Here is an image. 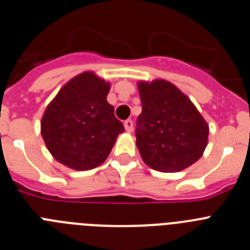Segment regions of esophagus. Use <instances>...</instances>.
<instances>
[{"label":"esophagus","instance_id":"1","mask_svg":"<svg viewBox=\"0 0 250 250\" xmlns=\"http://www.w3.org/2000/svg\"><path fill=\"white\" fill-rule=\"evenodd\" d=\"M124 126H125V130H126L127 132H131L132 127H134V123H132V120L127 119V120L124 121Z\"/></svg>","mask_w":250,"mask_h":250}]
</instances>
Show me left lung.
Masks as SVG:
<instances>
[{
	"label": "left lung",
	"mask_w": 250,
	"mask_h": 250,
	"mask_svg": "<svg viewBox=\"0 0 250 250\" xmlns=\"http://www.w3.org/2000/svg\"><path fill=\"white\" fill-rule=\"evenodd\" d=\"M139 94L143 111L135 136L145 164L161 173H175L199 160L209 126L194 104L165 80L139 83Z\"/></svg>",
	"instance_id": "left-lung-1"
}]
</instances>
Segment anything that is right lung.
Segmentation results:
<instances>
[{"label": "right lung", "mask_w": 250, "mask_h": 250, "mask_svg": "<svg viewBox=\"0 0 250 250\" xmlns=\"http://www.w3.org/2000/svg\"><path fill=\"white\" fill-rule=\"evenodd\" d=\"M110 85L92 72L68 81L47 106L41 135L57 161L75 170H90L109 156L124 125L106 101Z\"/></svg>", "instance_id": "right-lung-1"}]
</instances>
